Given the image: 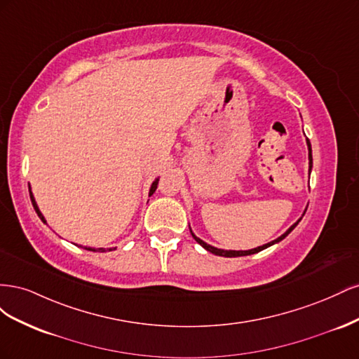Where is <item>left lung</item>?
Returning <instances> with one entry per match:
<instances>
[{
  "label": "left lung",
  "instance_id": "8db88e82",
  "mask_svg": "<svg viewBox=\"0 0 359 359\" xmlns=\"http://www.w3.org/2000/svg\"><path fill=\"white\" fill-rule=\"evenodd\" d=\"M307 147H309V173L311 172V168H313V156H311V145H310V140L307 139ZM306 214V212H304ZM302 219V217H301ZM301 219L297 222V223H293L289 229L281 235V236H278L277 240H274V241H271V243H268V244H264V245H260V247H256V248H252V250H223V248H217V247H212V245H210V244H206L205 241H202L201 238H198L196 235L193 233V231L190 229V232H191V236L194 238V240H196V243L198 244H201L205 250H208L210 253H212V255H217V256H223V257H238V256H248V255H255V253H259V252H262V250H265V248H268V247H271V245H274V244H277V243H280L281 240H285V238L295 229L297 227V224L301 222Z\"/></svg>",
  "mask_w": 359,
  "mask_h": 359
}]
</instances>
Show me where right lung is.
Segmentation results:
<instances>
[{
    "label": "right lung",
    "mask_w": 359,
    "mask_h": 359,
    "mask_svg": "<svg viewBox=\"0 0 359 359\" xmlns=\"http://www.w3.org/2000/svg\"><path fill=\"white\" fill-rule=\"evenodd\" d=\"M157 184H158V178H156V181L151 184V189H149V196L151 194H153L154 191H156V189H157ZM29 198H31V202H32V206H34V210H36V212H37V215L40 217V220L43 222V223H46V220H45V217H43V214L40 212V210H39V206H37V203H36V199H34V196H32V193H31V189H29ZM86 250H91V252H106V250H115V247L114 248H91V247H85Z\"/></svg>",
    "instance_id": "obj_1"
}]
</instances>
